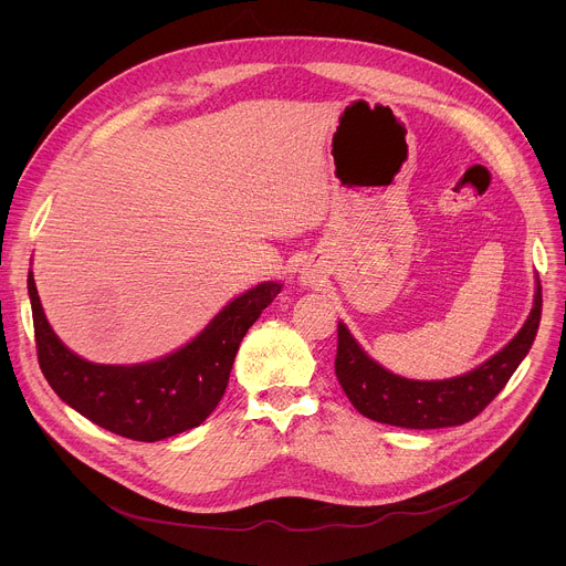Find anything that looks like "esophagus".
<instances>
[{"instance_id":"obj_1","label":"esophagus","mask_w":566,"mask_h":566,"mask_svg":"<svg viewBox=\"0 0 566 566\" xmlns=\"http://www.w3.org/2000/svg\"><path fill=\"white\" fill-rule=\"evenodd\" d=\"M300 282L304 284V286H315L319 280H317V273H315V269H311V266H304L302 271H300Z\"/></svg>"}]
</instances>
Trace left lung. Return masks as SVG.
<instances>
[{"mask_svg": "<svg viewBox=\"0 0 566 566\" xmlns=\"http://www.w3.org/2000/svg\"><path fill=\"white\" fill-rule=\"evenodd\" d=\"M539 315L542 286L537 280L531 315L517 336L476 369L448 380H412L387 371L338 322L336 376L352 406L371 421L410 430L463 426L489 406L520 367L535 340Z\"/></svg>", "mask_w": 566, "mask_h": 566, "instance_id": "obj_1", "label": "left lung"}]
</instances>
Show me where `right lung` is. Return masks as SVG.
I'll return each instance as SVG.
<instances>
[{
  "label": "right lung",
  "mask_w": 566,
  "mask_h": 566,
  "mask_svg": "<svg viewBox=\"0 0 566 566\" xmlns=\"http://www.w3.org/2000/svg\"><path fill=\"white\" fill-rule=\"evenodd\" d=\"M280 291V282H262L234 297L195 340L166 358L96 365L69 352L53 334L29 273L40 369L66 406L96 426L134 441L168 439L201 426L212 415L226 391L239 343Z\"/></svg>",
  "instance_id": "add662e5"
}]
</instances>
